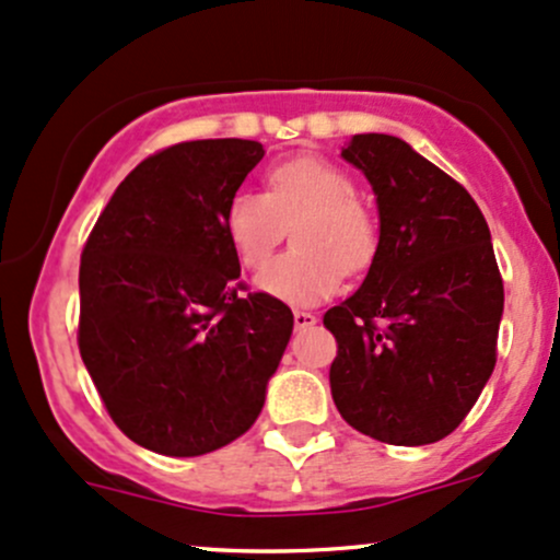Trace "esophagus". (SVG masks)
<instances>
[{"instance_id": "1", "label": "esophagus", "mask_w": 560, "mask_h": 560, "mask_svg": "<svg viewBox=\"0 0 560 560\" xmlns=\"http://www.w3.org/2000/svg\"><path fill=\"white\" fill-rule=\"evenodd\" d=\"M318 322L316 313H308V311H294V327L298 329H305V327H313V324Z\"/></svg>"}]
</instances>
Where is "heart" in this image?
Instances as JSON below:
<instances>
[{"mask_svg": "<svg viewBox=\"0 0 560 560\" xmlns=\"http://www.w3.org/2000/svg\"><path fill=\"white\" fill-rule=\"evenodd\" d=\"M292 225L294 249L257 276V290L290 305H316L340 290L342 273H361L377 255L372 212L335 164L300 156L268 172V190L242 188L223 210V231L244 268H260Z\"/></svg>", "mask_w": 560, "mask_h": 560, "instance_id": "obj_1", "label": "heart"}]
</instances>
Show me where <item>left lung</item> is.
<instances>
[{
  "label": "left lung",
  "instance_id": "8db88e82",
  "mask_svg": "<svg viewBox=\"0 0 560 560\" xmlns=\"http://www.w3.org/2000/svg\"><path fill=\"white\" fill-rule=\"evenodd\" d=\"M342 159L377 196L370 273L324 313L342 420L396 446L450 435L494 372L505 290L472 196L401 138L353 135Z\"/></svg>",
  "mask_w": 560,
  "mask_h": 560
}]
</instances>
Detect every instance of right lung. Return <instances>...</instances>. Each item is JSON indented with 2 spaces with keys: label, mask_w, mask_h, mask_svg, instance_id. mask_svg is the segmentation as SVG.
<instances>
[{
  "label": "right lung",
  "mask_w": 560,
  "mask_h": 560,
  "mask_svg": "<svg viewBox=\"0 0 560 560\" xmlns=\"http://www.w3.org/2000/svg\"><path fill=\"white\" fill-rule=\"evenodd\" d=\"M266 156L257 140H190L143 159L97 218L79 266V353L135 444L199 457L247 433L294 316L242 298L223 210Z\"/></svg>",
  "instance_id": "obj_1"
}]
</instances>
